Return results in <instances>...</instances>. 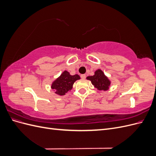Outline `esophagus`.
Wrapping results in <instances>:
<instances>
[{"label": "esophagus", "mask_w": 156, "mask_h": 156, "mask_svg": "<svg viewBox=\"0 0 156 156\" xmlns=\"http://www.w3.org/2000/svg\"><path fill=\"white\" fill-rule=\"evenodd\" d=\"M81 79H84L86 78V75L85 74H83V75H81Z\"/></svg>", "instance_id": "1"}]
</instances>
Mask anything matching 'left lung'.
<instances>
[{"label":"left lung","instance_id":"left-lung-1","mask_svg":"<svg viewBox=\"0 0 156 156\" xmlns=\"http://www.w3.org/2000/svg\"><path fill=\"white\" fill-rule=\"evenodd\" d=\"M87 80L90 81L94 87L100 91H107L111 87V82L103 71L98 69L95 71L92 76H88Z\"/></svg>","mask_w":156,"mask_h":156}]
</instances>
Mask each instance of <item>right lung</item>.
I'll return each mask as SVG.
<instances>
[{
	"mask_svg": "<svg viewBox=\"0 0 156 156\" xmlns=\"http://www.w3.org/2000/svg\"><path fill=\"white\" fill-rule=\"evenodd\" d=\"M81 79L77 74L71 75L68 71L65 70L60 76L56 78L51 84V88L55 90V93L58 96H64L73 88V83Z\"/></svg>",
	"mask_w": 156,
	"mask_h": 156,
	"instance_id": "1",
	"label": "right lung"
}]
</instances>
